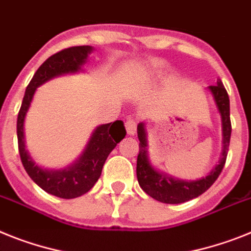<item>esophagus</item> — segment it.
<instances>
[{"instance_id": "obj_1", "label": "esophagus", "mask_w": 251, "mask_h": 251, "mask_svg": "<svg viewBox=\"0 0 251 251\" xmlns=\"http://www.w3.org/2000/svg\"><path fill=\"white\" fill-rule=\"evenodd\" d=\"M125 127H126V131H127V135L130 136L135 135L136 121L135 120H127V121L125 122Z\"/></svg>"}]
</instances>
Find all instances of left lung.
Here are the masks:
<instances>
[{
    "instance_id": "obj_1",
    "label": "left lung",
    "mask_w": 251,
    "mask_h": 251,
    "mask_svg": "<svg viewBox=\"0 0 251 251\" xmlns=\"http://www.w3.org/2000/svg\"><path fill=\"white\" fill-rule=\"evenodd\" d=\"M212 94L217 111L221 116L222 124V153L220 161L210 170L209 174L198 180H181L166 172L159 171L151 165L149 158L148 130L144 121L138 124L139 154L136 161V177L139 185L145 193L155 201L166 204H180L198 198L209 189L218 178L222 168L226 163L228 153L229 138H231V121H229V98L221 80H217V85L208 86Z\"/></svg>"
}]
</instances>
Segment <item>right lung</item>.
<instances>
[{"label":"right lung","instance_id":"right-lung-1","mask_svg":"<svg viewBox=\"0 0 251 251\" xmlns=\"http://www.w3.org/2000/svg\"><path fill=\"white\" fill-rule=\"evenodd\" d=\"M94 50L92 46H79L62 50L44 61L34 74L28 88L18 115V143L19 153L26 174L39 187L50 195L74 199L94 186L100 177L102 168L107 157L115 147L125 138L126 130L124 122H115L97 126L81 154L69 166L60 170H48L38 166L25 144V117L31 104L38 86H41L53 77L66 74L83 73L84 65L88 62L89 54Z\"/></svg>","mask_w":251,"mask_h":251}]
</instances>
